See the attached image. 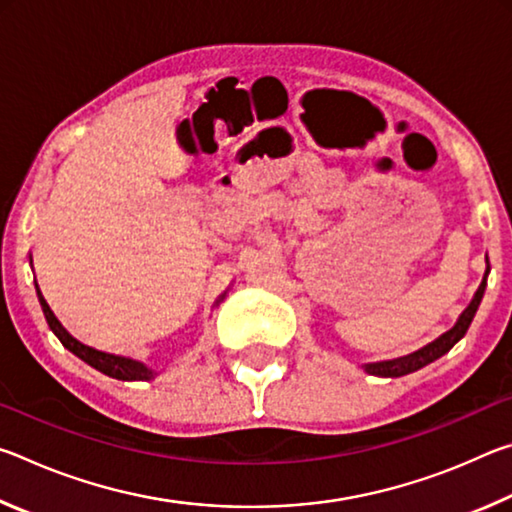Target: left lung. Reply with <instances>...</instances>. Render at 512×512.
Masks as SVG:
<instances>
[{"instance_id":"obj_1","label":"left lung","mask_w":512,"mask_h":512,"mask_svg":"<svg viewBox=\"0 0 512 512\" xmlns=\"http://www.w3.org/2000/svg\"><path fill=\"white\" fill-rule=\"evenodd\" d=\"M490 271V266H488ZM488 271H485L483 275V282L479 291L474 293V298L470 302V307H467L461 318H458V323L449 329V332H445L440 339H436L429 345H424L422 350L409 354V357H400V359H393V361H379V363H366V372L368 375H377V377H404V375H411V372L420 370L424 366H429L431 361H436L443 357V354H447L449 350L454 348V345L463 339L467 327H470L472 318L476 314V309H479L481 305V298H483V291H485V277H488Z\"/></svg>"}]
</instances>
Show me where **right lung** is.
<instances>
[{"label":"right lung","instance_id":"add662e5","mask_svg":"<svg viewBox=\"0 0 512 512\" xmlns=\"http://www.w3.org/2000/svg\"><path fill=\"white\" fill-rule=\"evenodd\" d=\"M36 293H38V300H40V307L45 311V318L49 323V329L58 336V341L65 345L69 352H74L76 357L83 359L85 363H90L92 368H97L103 375H108L112 379H121V381H149L155 377V370L146 368L144 363L140 361H133V359H126V357H117V354H108V352H101V350H94L90 345H85L81 341H76L72 334L67 332V329L60 325V320L54 316V311L49 309L47 300L42 298V293L38 289V282H36ZM223 300V296H221Z\"/></svg>","mask_w":512,"mask_h":512}]
</instances>
